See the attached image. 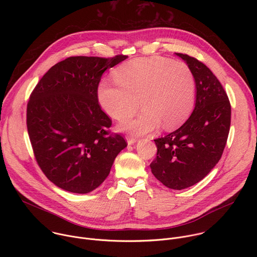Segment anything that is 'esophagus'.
Instances as JSON below:
<instances>
[{"label": "esophagus", "instance_id": "obj_1", "mask_svg": "<svg viewBox=\"0 0 257 257\" xmlns=\"http://www.w3.org/2000/svg\"><path fill=\"white\" fill-rule=\"evenodd\" d=\"M126 139H127L128 144H133L137 141V137L132 136V135H126Z\"/></svg>", "mask_w": 257, "mask_h": 257}]
</instances>
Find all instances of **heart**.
<instances>
[{"label": "heart", "instance_id": "obj_1", "mask_svg": "<svg viewBox=\"0 0 257 257\" xmlns=\"http://www.w3.org/2000/svg\"><path fill=\"white\" fill-rule=\"evenodd\" d=\"M116 84L103 82L97 98L103 111L116 121L126 122L140 107L142 115L123 129L142 134L161 123L172 130L184 123L195 100V78L189 66L163 57L128 61L114 72Z\"/></svg>", "mask_w": 257, "mask_h": 257}]
</instances>
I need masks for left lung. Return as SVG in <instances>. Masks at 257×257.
<instances>
[{
    "mask_svg": "<svg viewBox=\"0 0 257 257\" xmlns=\"http://www.w3.org/2000/svg\"><path fill=\"white\" fill-rule=\"evenodd\" d=\"M176 55L194 75L195 106L179 129L155 139L158 153L151 169L165 186L182 190L201 181L221 160L230 131L231 103L209 68L186 54Z\"/></svg>",
    "mask_w": 257,
    "mask_h": 257,
    "instance_id": "8db88e82",
    "label": "left lung"
}]
</instances>
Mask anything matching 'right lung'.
Instances as JSON below:
<instances>
[{
  "label": "right lung",
  "instance_id": "1",
  "mask_svg": "<svg viewBox=\"0 0 257 257\" xmlns=\"http://www.w3.org/2000/svg\"><path fill=\"white\" fill-rule=\"evenodd\" d=\"M69 57L54 65L32 90L26 125L34 158L54 184L73 193H88L108 176L127 146L112 133L97 88L103 72L127 59Z\"/></svg>",
  "mask_w": 257,
  "mask_h": 257
}]
</instances>
